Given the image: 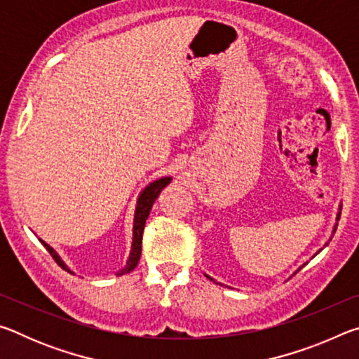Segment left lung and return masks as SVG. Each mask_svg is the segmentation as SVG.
<instances>
[{"label": "left lung", "instance_id": "obj_1", "mask_svg": "<svg viewBox=\"0 0 359 359\" xmlns=\"http://www.w3.org/2000/svg\"><path fill=\"white\" fill-rule=\"evenodd\" d=\"M340 209H342V205H340ZM339 218H340V212H339V214H337V222H339ZM336 229H337V224H336V226H334V229H332V233H336ZM205 277H208V278H210L209 276H205ZM210 280H214V278H210ZM218 285H222V283H218Z\"/></svg>", "mask_w": 359, "mask_h": 359}]
</instances>
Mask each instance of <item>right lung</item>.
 I'll return each mask as SVG.
<instances>
[{
	"mask_svg": "<svg viewBox=\"0 0 359 359\" xmlns=\"http://www.w3.org/2000/svg\"><path fill=\"white\" fill-rule=\"evenodd\" d=\"M169 182H171V177H161L155 182H151L150 185H147L142 190V193L139 194L137 198V205H136V212H135V224H133V244H131V253L130 258L126 261V266L123 269L118 271L117 276H123L131 272L139 263V258H141V252H142V233H144V226H145V220L149 218V214L151 210V205H154L155 199L158 198V194L161 193L163 188H165ZM41 244L47 248V252L52 255V258L55 259V263L62 267V269L71 272L74 274L68 266H66L62 258L58 257V253L53 250L50 245H47L44 241H41Z\"/></svg>",
	"mask_w": 359,
	"mask_h": 359,
	"instance_id": "1",
	"label": "right lung"
}]
</instances>
